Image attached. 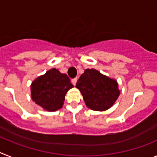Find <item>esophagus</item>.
I'll return each instance as SVG.
<instances>
[{"instance_id": "obj_1", "label": "esophagus", "mask_w": 157, "mask_h": 157, "mask_svg": "<svg viewBox=\"0 0 157 157\" xmlns=\"http://www.w3.org/2000/svg\"><path fill=\"white\" fill-rule=\"evenodd\" d=\"M76 82H77V78H73V79H71V82L74 86H75Z\"/></svg>"}]
</instances>
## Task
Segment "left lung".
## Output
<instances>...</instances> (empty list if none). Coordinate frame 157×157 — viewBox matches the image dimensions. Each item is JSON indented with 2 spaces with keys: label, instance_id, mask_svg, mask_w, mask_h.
<instances>
[{
  "label": "left lung",
  "instance_id": "left-lung-1",
  "mask_svg": "<svg viewBox=\"0 0 157 157\" xmlns=\"http://www.w3.org/2000/svg\"><path fill=\"white\" fill-rule=\"evenodd\" d=\"M89 109L103 112L114 105L120 94L116 79L96 69H86L76 83Z\"/></svg>",
  "mask_w": 157,
  "mask_h": 157
}]
</instances>
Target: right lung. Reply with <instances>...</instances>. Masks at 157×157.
Listing matches in <instances>:
<instances>
[{
  "instance_id": "right-lung-1",
  "label": "right lung",
  "mask_w": 157,
  "mask_h": 157,
  "mask_svg": "<svg viewBox=\"0 0 157 157\" xmlns=\"http://www.w3.org/2000/svg\"><path fill=\"white\" fill-rule=\"evenodd\" d=\"M74 87L66 74L52 68L32 82V100L48 112H55L63 105L67 91Z\"/></svg>"
}]
</instances>
